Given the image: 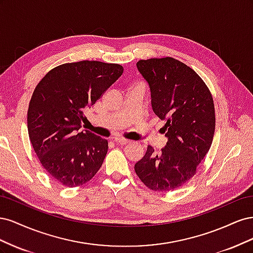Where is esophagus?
Masks as SVG:
<instances>
[{"mask_svg":"<svg viewBox=\"0 0 253 253\" xmlns=\"http://www.w3.org/2000/svg\"><path fill=\"white\" fill-rule=\"evenodd\" d=\"M115 142L118 143V144H121V145H125L126 143H129V140L122 139V138H115Z\"/></svg>","mask_w":253,"mask_h":253,"instance_id":"1","label":"esophagus"}]
</instances>
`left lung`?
<instances>
[{"mask_svg":"<svg viewBox=\"0 0 253 253\" xmlns=\"http://www.w3.org/2000/svg\"><path fill=\"white\" fill-rule=\"evenodd\" d=\"M136 65L149 84L153 111L166 121L168 141L158 154L148 145L135 172L149 189L167 192L193 177L211 147L213 98L200 76L174 58L139 60Z\"/></svg>","mask_w":253,"mask_h":253,"instance_id":"8db88e82","label":"left lung"}]
</instances>
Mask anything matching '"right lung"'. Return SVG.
<instances>
[{
    "instance_id": "right-lung-1",
    "label": "right lung",
    "mask_w": 253,
    "mask_h": 253,
    "mask_svg": "<svg viewBox=\"0 0 253 253\" xmlns=\"http://www.w3.org/2000/svg\"><path fill=\"white\" fill-rule=\"evenodd\" d=\"M124 73L119 64L80 61L52 68L30 99L27 127L43 168L66 187L89 181L108 153V140L80 131L84 111Z\"/></svg>"
}]
</instances>
